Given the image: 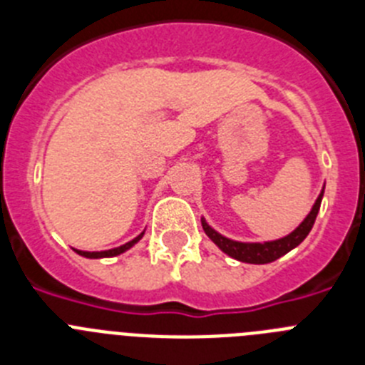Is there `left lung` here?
Wrapping results in <instances>:
<instances>
[{
	"instance_id": "left-lung-1",
	"label": "left lung",
	"mask_w": 365,
	"mask_h": 365,
	"mask_svg": "<svg viewBox=\"0 0 365 365\" xmlns=\"http://www.w3.org/2000/svg\"><path fill=\"white\" fill-rule=\"evenodd\" d=\"M322 197H324V190H322V193L318 195V199H316L314 206H312V210L309 212L307 217L303 219L302 225H299L294 232H291L289 235L282 237V240L267 241V243H240V241H232L228 240V237H225V235L217 234L205 219H201L202 230H205V234L221 248L222 252L228 254V256L234 257V259L245 261V263H254V265H263V263L276 261L278 257L285 256L287 252H291L292 248L298 247V245L307 237L312 225H314L316 221L318 210H320Z\"/></svg>"
}]
</instances>
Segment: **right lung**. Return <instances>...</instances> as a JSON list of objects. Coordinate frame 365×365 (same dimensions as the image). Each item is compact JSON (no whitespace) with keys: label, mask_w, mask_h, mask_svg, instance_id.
Listing matches in <instances>:
<instances>
[{"label":"right lung","mask_w":365,"mask_h":365,"mask_svg":"<svg viewBox=\"0 0 365 365\" xmlns=\"http://www.w3.org/2000/svg\"><path fill=\"white\" fill-rule=\"evenodd\" d=\"M143 234H144V232H143ZM143 234L137 235V237H135V240H131L130 243H125V245H122V247H117V248H111V250H102V252H86V250H76V252H78L80 256H83V257H91V259H98V257H113V256H118V254L125 252L128 248L133 247V245L137 243V241L140 240V237H143Z\"/></svg>","instance_id":"right-lung-1"}]
</instances>
